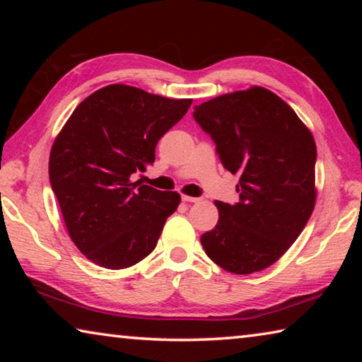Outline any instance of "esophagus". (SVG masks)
<instances>
[{"mask_svg": "<svg viewBox=\"0 0 362 362\" xmlns=\"http://www.w3.org/2000/svg\"><path fill=\"white\" fill-rule=\"evenodd\" d=\"M182 201H185V203H198L199 198H194V196H188V194H182Z\"/></svg>", "mask_w": 362, "mask_h": 362, "instance_id": "obj_1", "label": "esophagus"}]
</instances>
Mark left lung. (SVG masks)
<instances>
[{"mask_svg": "<svg viewBox=\"0 0 362 362\" xmlns=\"http://www.w3.org/2000/svg\"><path fill=\"white\" fill-rule=\"evenodd\" d=\"M193 118L216 142L223 168L240 175V203L216 201L218 222L201 244L226 272H262L292 246L315 209V139L260 86L196 105Z\"/></svg>", "mask_w": 362, "mask_h": 362, "instance_id": "obj_1", "label": "left lung"}]
</instances>
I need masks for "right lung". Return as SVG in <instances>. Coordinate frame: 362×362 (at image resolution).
<instances>
[{
  "label": "right lung",
  "instance_id": "right-lung-1",
  "mask_svg": "<svg viewBox=\"0 0 362 362\" xmlns=\"http://www.w3.org/2000/svg\"><path fill=\"white\" fill-rule=\"evenodd\" d=\"M192 102L110 84L86 97L54 140L52 192L71 241L95 265L129 268L156 247L180 194L131 175L155 163L158 140Z\"/></svg>",
  "mask_w": 362,
  "mask_h": 362
}]
</instances>
